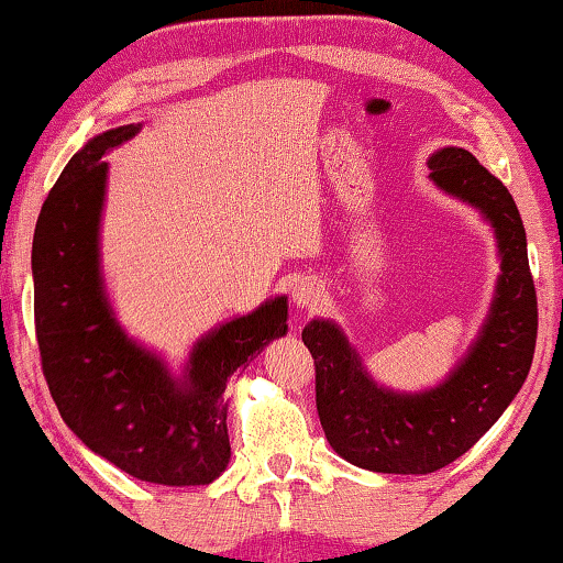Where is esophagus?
Returning <instances> with one entry per match:
<instances>
[{"mask_svg":"<svg viewBox=\"0 0 563 563\" xmlns=\"http://www.w3.org/2000/svg\"><path fill=\"white\" fill-rule=\"evenodd\" d=\"M290 292H292V303H296L300 310L316 308L323 298V283L313 278V275H303V278L296 280Z\"/></svg>","mask_w":563,"mask_h":563,"instance_id":"esophagus-1","label":"esophagus"}]
</instances>
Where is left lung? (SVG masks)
Here are the masks:
<instances>
[{"label":"left lung","mask_w":563,"mask_h":563,"mask_svg":"<svg viewBox=\"0 0 563 563\" xmlns=\"http://www.w3.org/2000/svg\"><path fill=\"white\" fill-rule=\"evenodd\" d=\"M430 169L434 187L483 214L498 245L496 292L465 356L438 387L397 391L368 374L339 323L313 318L303 329L325 440L346 463L372 473L427 475L465 455L506 412L533 362L539 308L514 197L460 146L434 151Z\"/></svg>","instance_id":"8db88e82"}]
</instances>
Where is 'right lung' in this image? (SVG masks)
I'll list each match as a JSON object with an SVG mask.
<instances>
[{"mask_svg":"<svg viewBox=\"0 0 563 563\" xmlns=\"http://www.w3.org/2000/svg\"><path fill=\"white\" fill-rule=\"evenodd\" d=\"M139 131L129 123L90 139L40 209L32 280L42 372L65 424L96 455L146 483L207 485L230 463L228 379L288 333V298L214 325L179 372L125 333L100 263L103 156Z\"/></svg>","mask_w":563,"mask_h":563,"instance_id":"add662e5","label":"right lung"}]
</instances>
